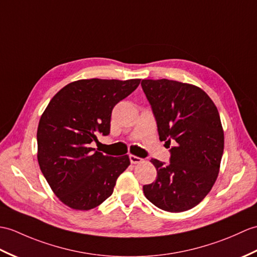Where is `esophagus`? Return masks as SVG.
<instances>
[{
	"label": "esophagus",
	"mask_w": 257,
	"mask_h": 257,
	"mask_svg": "<svg viewBox=\"0 0 257 257\" xmlns=\"http://www.w3.org/2000/svg\"><path fill=\"white\" fill-rule=\"evenodd\" d=\"M129 160H130L131 164H138V163L142 162V159L141 158L137 157V156H134V154H129Z\"/></svg>",
	"instance_id": "1"
}]
</instances>
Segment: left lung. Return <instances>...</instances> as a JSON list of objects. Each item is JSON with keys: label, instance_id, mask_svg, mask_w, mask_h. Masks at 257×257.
Here are the masks:
<instances>
[{"label": "left lung", "instance_id": "1", "mask_svg": "<svg viewBox=\"0 0 257 257\" xmlns=\"http://www.w3.org/2000/svg\"><path fill=\"white\" fill-rule=\"evenodd\" d=\"M161 141L170 149V163L157 159V180L143 186L154 206L169 212L192 209L210 192L221 163L224 147L219 111L211 98L187 83L142 80Z\"/></svg>", "mask_w": 257, "mask_h": 257}]
</instances>
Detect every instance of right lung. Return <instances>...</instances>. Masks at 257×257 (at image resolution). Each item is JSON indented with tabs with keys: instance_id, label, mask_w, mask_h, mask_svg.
Instances as JSON below:
<instances>
[{
	"instance_id": "1",
	"label": "right lung",
	"mask_w": 257,
	"mask_h": 257,
	"mask_svg": "<svg viewBox=\"0 0 257 257\" xmlns=\"http://www.w3.org/2000/svg\"><path fill=\"white\" fill-rule=\"evenodd\" d=\"M140 84L139 79L79 80L61 88L41 115L38 163L53 193L75 210H89L114 192L128 156L108 157L91 148L108 136L115 105Z\"/></svg>"
}]
</instances>
